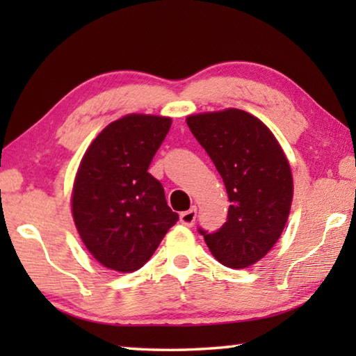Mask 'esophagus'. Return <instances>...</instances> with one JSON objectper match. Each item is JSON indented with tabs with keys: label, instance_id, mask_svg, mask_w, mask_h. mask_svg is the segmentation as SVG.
<instances>
[{
	"label": "esophagus",
	"instance_id": "esophagus-1",
	"mask_svg": "<svg viewBox=\"0 0 356 356\" xmlns=\"http://www.w3.org/2000/svg\"><path fill=\"white\" fill-rule=\"evenodd\" d=\"M195 220H196V207L193 206L190 210H186V212L180 213V222H182L184 226H193L195 225Z\"/></svg>",
	"mask_w": 356,
	"mask_h": 356
}]
</instances>
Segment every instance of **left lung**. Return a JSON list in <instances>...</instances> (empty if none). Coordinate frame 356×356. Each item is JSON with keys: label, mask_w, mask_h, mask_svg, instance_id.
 I'll list each match as a JSON object with an SVG mask.
<instances>
[{"label": "left lung", "mask_w": 356, "mask_h": 356, "mask_svg": "<svg viewBox=\"0 0 356 356\" xmlns=\"http://www.w3.org/2000/svg\"><path fill=\"white\" fill-rule=\"evenodd\" d=\"M186 124L225 182L231 206L218 231L200 234L229 268L256 264L281 237L291 212L293 182L272 131L252 114L229 108L193 114Z\"/></svg>", "instance_id": "left-lung-1"}]
</instances>
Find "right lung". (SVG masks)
<instances>
[{"label":"right lung","instance_id":"right-lung-1","mask_svg":"<svg viewBox=\"0 0 356 356\" xmlns=\"http://www.w3.org/2000/svg\"><path fill=\"white\" fill-rule=\"evenodd\" d=\"M170 129V118L129 114L106 125L83 156L72 213L83 243L106 268H141L179 220L147 172Z\"/></svg>","mask_w":356,"mask_h":356}]
</instances>
